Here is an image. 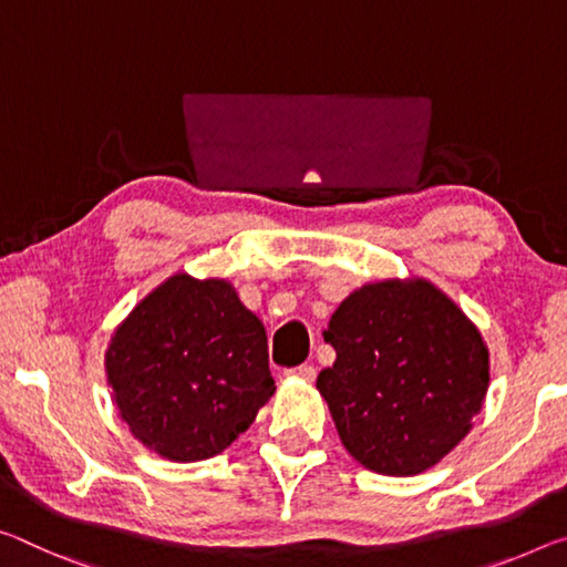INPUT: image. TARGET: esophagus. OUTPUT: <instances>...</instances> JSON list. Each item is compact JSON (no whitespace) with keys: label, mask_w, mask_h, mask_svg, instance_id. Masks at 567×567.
Instances as JSON below:
<instances>
[{"label":"esophagus","mask_w":567,"mask_h":567,"mask_svg":"<svg viewBox=\"0 0 567 567\" xmlns=\"http://www.w3.org/2000/svg\"><path fill=\"white\" fill-rule=\"evenodd\" d=\"M287 375H295V379H302V381H312L316 379V365L310 363H302V365H295L287 371Z\"/></svg>","instance_id":"esophagus-1"}]
</instances>
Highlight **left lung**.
<instances>
[{"label":"left lung","instance_id":"left-lung-1","mask_svg":"<svg viewBox=\"0 0 567 567\" xmlns=\"http://www.w3.org/2000/svg\"><path fill=\"white\" fill-rule=\"evenodd\" d=\"M318 375L340 442L365 470L411 477L470 434L489 385L472 320L426 280L363 285L332 312Z\"/></svg>","mask_w":567,"mask_h":567}]
</instances>
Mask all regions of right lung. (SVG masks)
<instances>
[{"instance_id":"right-lung-1","label":"right lung","mask_w":567,"mask_h":567,"mask_svg":"<svg viewBox=\"0 0 567 567\" xmlns=\"http://www.w3.org/2000/svg\"><path fill=\"white\" fill-rule=\"evenodd\" d=\"M105 371L133 436L171 462L221 454L275 393L262 322L229 282L188 275L133 308Z\"/></svg>"}]
</instances>
